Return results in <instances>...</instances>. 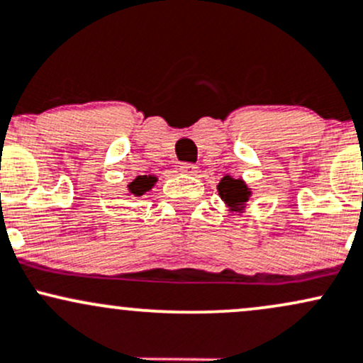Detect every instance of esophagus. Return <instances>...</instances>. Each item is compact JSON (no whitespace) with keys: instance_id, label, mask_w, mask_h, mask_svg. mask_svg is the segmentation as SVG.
I'll return each instance as SVG.
<instances>
[{"instance_id":"esophagus-1","label":"esophagus","mask_w":363,"mask_h":363,"mask_svg":"<svg viewBox=\"0 0 363 363\" xmlns=\"http://www.w3.org/2000/svg\"><path fill=\"white\" fill-rule=\"evenodd\" d=\"M180 171L186 174H197L199 168L195 164H192V162H183V164L180 166Z\"/></svg>"}]
</instances>
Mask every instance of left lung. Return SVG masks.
<instances>
[{
	"label": "left lung",
	"mask_w": 363,
	"mask_h": 363,
	"mask_svg": "<svg viewBox=\"0 0 363 363\" xmlns=\"http://www.w3.org/2000/svg\"><path fill=\"white\" fill-rule=\"evenodd\" d=\"M219 197L225 201V203L230 207V211H235V213H240V211L245 209V203L250 199V189L247 186V183L243 180H236V178H231L230 174L223 178L218 185Z\"/></svg>",
	"instance_id": "8db88e82"
}]
</instances>
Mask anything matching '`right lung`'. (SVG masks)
Here are the masks:
<instances>
[{"label":"right lung","mask_w":363,"mask_h":363,"mask_svg":"<svg viewBox=\"0 0 363 363\" xmlns=\"http://www.w3.org/2000/svg\"><path fill=\"white\" fill-rule=\"evenodd\" d=\"M157 182V178L154 177V174H140V177H137L135 180L130 182L128 185V194L135 195V197H140V195H144L145 192H149L150 189L154 186V183Z\"/></svg>","instance_id":"obj_1"}]
</instances>
